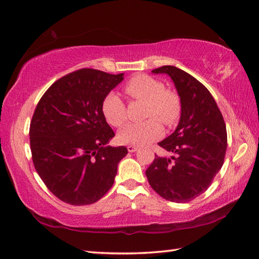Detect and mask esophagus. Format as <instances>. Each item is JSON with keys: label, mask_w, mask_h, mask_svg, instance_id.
Masks as SVG:
<instances>
[{"label": "esophagus", "mask_w": 259, "mask_h": 259, "mask_svg": "<svg viewBox=\"0 0 259 259\" xmlns=\"http://www.w3.org/2000/svg\"><path fill=\"white\" fill-rule=\"evenodd\" d=\"M126 148H128L129 152H135V151H137V149H138L136 146H128Z\"/></svg>", "instance_id": "obj_1"}]
</instances>
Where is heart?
I'll use <instances>...</instances> for the list:
<instances>
[{"label":"heart","instance_id":"heart-1","mask_svg":"<svg viewBox=\"0 0 259 259\" xmlns=\"http://www.w3.org/2000/svg\"><path fill=\"white\" fill-rule=\"evenodd\" d=\"M124 92L135 100L146 101V117H151L142 122L126 124L119 131L118 139L125 145L142 146L150 144L162 135L160 119L167 126L177 122L181 112L178 93L164 89L161 81L148 74L133 76L123 87ZM102 113L113 126H121L126 121L125 104L117 93L110 92L102 101Z\"/></svg>","mask_w":259,"mask_h":259}]
</instances>
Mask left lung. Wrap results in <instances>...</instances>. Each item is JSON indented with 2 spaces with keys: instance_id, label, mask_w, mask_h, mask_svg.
Here are the masks:
<instances>
[{
  "instance_id": "8db88e82",
  "label": "left lung",
  "mask_w": 259,
  "mask_h": 259,
  "mask_svg": "<svg viewBox=\"0 0 259 259\" xmlns=\"http://www.w3.org/2000/svg\"><path fill=\"white\" fill-rule=\"evenodd\" d=\"M168 74L181 102L177 128L159 146V157L146 170L151 188L166 200L188 202L205 192L222 169L227 148L226 124L207 88L172 65L151 71Z\"/></svg>"
}]
</instances>
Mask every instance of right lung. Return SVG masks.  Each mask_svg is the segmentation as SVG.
<instances>
[{
  "mask_svg": "<svg viewBox=\"0 0 259 259\" xmlns=\"http://www.w3.org/2000/svg\"><path fill=\"white\" fill-rule=\"evenodd\" d=\"M123 73L81 69L62 76L38 101L30 124L33 163L52 194L73 206L91 205L114 183L128 150L106 146L114 137L102 101Z\"/></svg>",
  "mask_w": 259,
  "mask_h": 259,
  "instance_id": "right-lung-1",
  "label": "right lung"
}]
</instances>
